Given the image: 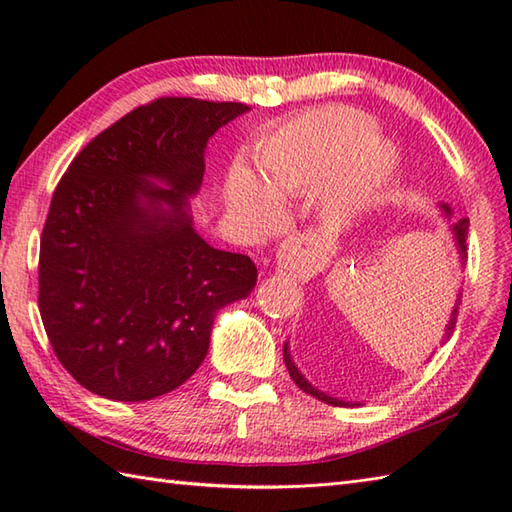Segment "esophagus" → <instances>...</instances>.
I'll use <instances>...</instances> for the list:
<instances>
[{
	"mask_svg": "<svg viewBox=\"0 0 512 512\" xmlns=\"http://www.w3.org/2000/svg\"><path fill=\"white\" fill-rule=\"evenodd\" d=\"M277 273L284 275V277H290V279H301L303 275H306V268H303V264H301V250L299 248L290 246L279 255Z\"/></svg>",
	"mask_w": 512,
	"mask_h": 512,
	"instance_id": "34e87169",
	"label": "esophagus"
}]
</instances>
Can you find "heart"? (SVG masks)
<instances>
[{"label": "heart", "instance_id": "1", "mask_svg": "<svg viewBox=\"0 0 512 512\" xmlns=\"http://www.w3.org/2000/svg\"><path fill=\"white\" fill-rule=\"evenodd\" d=\"M374 132L372 118L350 107L303 114L257 147L262 182L235 171L226 200L259 228L277 222L275 202L317 187L325 215H352L369 202L391 165V149Z\"/></svg>", "mask_w": 512, "mask_h": 512}]
</instances>
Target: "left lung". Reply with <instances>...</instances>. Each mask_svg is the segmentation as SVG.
<instances>
[{"mask_svg": "<svg viewBox=\"0 0 512 512\" xmlns=\"http://www.w3.org/2000/svg\"><path fill=\"white\" fill-rule=\"evenodd\" d=\"M440 206H442V213L447 215V217H451V206H449V204H440ZM451 231H453L455 246H458V253H460V257H462V264H464V259H466V235H469V217H462V220H455V222L451 224ZM460 299H462V292L458 295V301H455V308H453V312H451V319H449L447 330H444V341H449V339H451V334H453V330H455V319H458ZM284 361H286V367H288V374H290V378L295 380L297 387H299L301 391H306L308 396L317 398V400L325 402V405H332V407H352V402L339 400V398H334V396L323 394L321 389H317V387H314L312 383H308V378L299 372L295 363H292L290 352H288V343L284 345Z\"/></svg>", "mask_w": 512, "mask_h": 512, "instance_id": "1", "label": "left lung"}]
</instances>
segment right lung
Segmentation results:
<instances>
[{
	"label": "right lung",
	"instance_id": "add662e5",
	"mask_svg": "<svg viewBox=\"0 0 512 512\" xmlns=\"http://www.w3.org/2000/svg\"><path fill=\"white\" fill-rule=\"evenodd\" d=\"M244 112L182 96L140 105L54 189L39 312L59 363L92 394L140 402L180 387L209 352L217 310L255 288L250 257L206 244L189 215L206 143Z\"/></svg>",
	"mask_w": 512,
	"mask_h": 512
}]
</instances>
